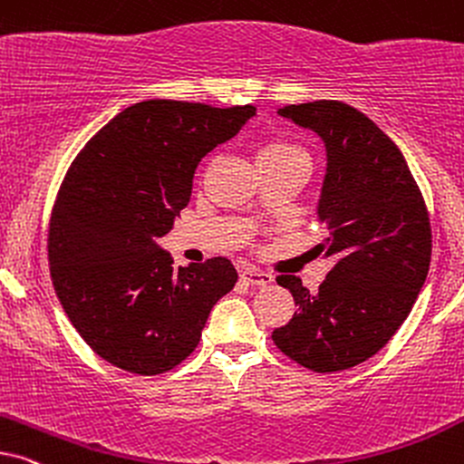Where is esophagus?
Masks as SVG:
<instances>
[{"label":"esophagus","instance_id":"esophagus-1","mask_svg":"<svg viewBox=\"0 0 464 464\" xmlns=\"http://www.w3.org/2000/svg\"><path fill=\"white\" fill-rule=\"evenodd\" d=\"M240 279L245 281V284H251V285H268V284H273V275H268V273H264V270H260V268H254V266H249V268H243L240 270Z\"/></svg>","mask_w":464,"mask_h":464}]
</instances>
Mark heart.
Returning a JSON list of instances; mask_svg holds the SVG:
<instances>
[{"label":"heart","mask_w":464,"mask_h":464,"mask_svg":"<svg viewBox=\"0 0 464 464\" xmlns=\"http://www.w3.org/2000/svg\"><path fill=\"white\" fill-rule=\"evenodd\" d=\"M284 160H306L303 147L296 142L285 140V138H273V140L264 142L257 161H284Z\"/></svg>","instance_id":"obj_1"}]
</instances>
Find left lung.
Masks as SVG:
<instances>
[{
	"instance_id": "8db88e82",
	"label": "left lung",
	"mask_w": 464,
	"mask_h": 464,
	"mask_svg": "<svg viewBox=\"0 0 464 464\" xmlns=\"http://www.w3.org/2000/svg\"><path fill=\"white\" fill-rule=\"evenodd\" d=\"M279 114L326 147L317 218L328 238L315 249L334 266L317 294L298 276H276L296 313L273 341L304 369L345 371L375 356L416 303L430 266L429 210L399 147L366 114L334 100Z\"/></svg>"
}]
</instances>
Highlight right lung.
<instances>
[{
    "mask_svg": "<svg viewBox=\"0 0 464 464\" xmlns=\"http://www.w3.org/2000/svg\"><path fill=\"white\" fill-rule=\"evenodd\" d=\"M254 114L249 104L138 102L72 161L48 226V264L72 326L106 362L136 375L174 369L237 284L226 257L174 268L158 240L188 207L200 160Z\"/></svg>",
    "mask_w": 464,
    "mask_h": 464,
    "instance_id": "add662e5",
    "label": "right lung"
}]
</instances>
